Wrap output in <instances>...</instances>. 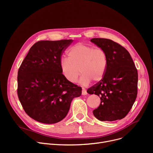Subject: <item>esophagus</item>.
Instances as JSON below:
<instances>
[{
	"mask_svg": "<svg viewBox=\"0 0 153 153\" xmlns=\"http://www.w3.org/2000/svg\"><path fill=\"white\" fill-rule=\"evenodd\" d=\"M82 95H86L88 94L86 91V89L85 88H82Z\"/></svg>",
	"mask_w": 153,
	"mask_h": 153,
	"instance_id": "34e87169",
	"label": "esophagus"
}]
</instances>
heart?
Wrapping results in <instances>:
<instances>
[{
    "instance_id": "heart-1",
    "label": "heart",
    "mask_w": 153,
    "mask_h": 153,
    "mask_svg": "<svg viewBox=\"0 0 153 153\" xmlns=\"http://www.w3.org/2000/svg\"><path fill=\"white\" fill-rule=\"evenodd\" d=\"M68 57H62L60 67L62 74L71 83L75 82L80 72L79 82L87 86L91 80L101 81L108 65V57L101 48H94L83 43H77L68 50Z\"/></svg>"
}]
</instances>
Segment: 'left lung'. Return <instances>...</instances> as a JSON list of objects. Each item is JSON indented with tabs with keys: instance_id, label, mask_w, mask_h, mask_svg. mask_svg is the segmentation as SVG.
<instances>
[{
	"instance_id": "obj_1",
	"label": "left lung",
	"mask_w": 153,
	"mask_h": 153,
	"mask_svg": "<svg viewBox=\"0 0 153 153\" xmlns=\"http://www.w3.org/2000/svg\"><path fill=\"white\" fill-rule=\"evenodd\" d=\"M91 41L103 49L108 57V65L103 78L88 89L96 94L101 104L93 112L101 121H114L124 118L136 100L138 71L128 51L120 44L105 38Z\"/></svg>"
}]
</instances>
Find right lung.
Masks as SVG:
<instances>
[{
  "instance_id": "add662e5",
  "label": "right lung",
  "mask_w": 153,
  "mask_h": 153,
  "mask_svg": "<svg viewBox=\"0 0 153 153\" xmlns=\"http://www.w3.org/2000/svg\"><path fill=\"white\" fill-rule=\"evenodd\" d=\"M71 39L40 41L30 48L18 71L17 94L25 112L44 123L64 119L82 88L62 74L60 60Z\"/></svg>"
}]
</instances>
